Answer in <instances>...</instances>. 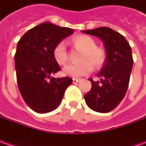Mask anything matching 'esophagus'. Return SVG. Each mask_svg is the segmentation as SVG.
Listing matches in <instances>:
<instances>
[{"instance_id": "1", "label": "esophagus", "mask_w": 146, "mask_h": 146, "mask_svg": "<svg viewBox=\"0 0 146 146\" xmlns=\"http://www.w3.org/2000/svg\"><path fill=\"white\" fill-rule=\"evenodd\" d=\"M80 80H81L80 79H77V78H74V79H73V83H74V84H76V83L80 82Z\"/></svg>"}]
</instances>
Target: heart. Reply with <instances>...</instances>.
Listing matches in <instances>:
<instances>
[{
  "label": "heart",
  "instance_id": "obj_1",
  "mask_svg": "<svg viewBox=\"0 0 146 146\" xmlns=\"http://www.w3.org/2000/svg\"><path fill=\"white\" fill-rule=\"evenodd\" d=\"M73 44L77 49L83 50L80 56L81 62L69 64L63 69L64 75L70 77H80L88 75L95 68L102 67L106 60V53L102 47L97 46L96 41L88 36H79L73 39ZM53 55L59 65H65L69 61V53L66 45L61 41L55 45Z\"/></svg>",
  "mask_w": 146,
  "mask_h": 146
}]
</instances>
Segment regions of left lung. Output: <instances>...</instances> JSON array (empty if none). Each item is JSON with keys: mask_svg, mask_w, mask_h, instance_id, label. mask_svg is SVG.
I'll use <instances>...</instances> for the list:
<instances>
[{"mask_svg": "<svg viewBox=\"0 0 146 146\" xmlns=\"http://www.w3.org/2000/svg\"><path fill=\"white\" fill-rule=\"evenodd\" d=\"M82 31L99 37L106 47V60L98 74L101 80L89 79L92 88L84 99L94 111L107 113L116 108L126 94L133 66L132 48L123 36L109 27Z\"/></svg>", "mask_w": 146, "mask_h": 146, "instance_id": "1", "label": "left lung"}]
</instances>
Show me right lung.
Listing matches in <instances>:
<instances>
[{
  "label": "right lung",
  "instance_id": "1",
  "mask_svg": "<svg viewBox=\"0 0 146 146\" xmlns=\"http://www.w3.org/2000/svg\"><path fill=\"white\" fill-rule=\"evenodd\" d=\"M73 32L44 23L27 31L18 42L14 55L18 87L26 103L37 113L57 108L73 81L69 77L50 76L61 70L53 58V48Z\"/></svg>",
  "mask_w": 146,
  "mask_h": 146
}]
</instances>
